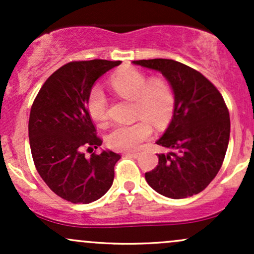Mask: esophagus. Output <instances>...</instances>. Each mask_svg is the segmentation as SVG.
<instances>
[{"label": "esophagus", "instance_id": "obj_1", "mask_svg": "<svg viewBox=\"0 0 254 254\" xmlns=\"http://www.w3.org/2000/svg\"><path fill=\"white\" fill-rule=\"evenodd\" d=\"M125 156H129V157H133V159H137L139 156L138 153H132V151H127V153L124 154Z\"/></svg>", "mask_w": 254, "mask_h": 254}]
</instances>
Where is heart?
Returning a JSON list of instances; mask_svg holds the SVG:
<instances>
[{"instance_id": "b5f03b06", "label": "heart", "mask_w": 254, "mask_h": 254, "mask_svg": "<svg viewBox=\"0 0 254 254\" xmlns=\"http://www.w3.org/2000/svg\"><path fill=\"white\" fill-rule=\"evenodd\" d=\"M111 84L122 98L135 101L136 117L142 119L133 124L116 125L107 135V144L115 150H136L153 132L148 120L156 127H162L170 121L176 106L174 92L164 78L149 80L147 75L135 68L119 70L112 77ZM87 111L99 125H104L109 119L107 99L100 87L90 90Z\"/></svg>"}]
</instances>
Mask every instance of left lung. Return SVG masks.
Returning <instances> with one entry per match:
<instances>
[{
	"label": "left lung",
	"instance_id": "8db88e82",
	"mask_svg": "<svg viewBox=\"0 0 254 254\" xmlns=\"http://www.w3.org/2000/svg\"><path fill=\"white\" fill-rule=\"evenodd\" d=\"M160 71L176 97L173 117L156 144L173 149L159 154V165L145 173L157 193L180 199L202 192L216 177L228 148L230 119L216 87L199 71L173 60L133 61Z\"/></svg>",
	"mask_w": 254,
	"mask_h": 254
}]
</instances>
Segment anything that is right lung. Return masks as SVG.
I'll use <instances>...</instances> for the list:
<instances>
[{
  "mask_svg": "<svg viewBox=\"0 0 254 254\" xmlns=\"http://www.w3.org/2000/svg\"><path fill=\"white\" fill-rule=\"evenodd\" d=\"M121 61H78L51 75L34 99L28 122L34 166L57 196L88 204L110 190L121 155L111 150L84 156L103 141L87 111L93 84Z\"/></svg>",
  "mask_w": 254,
  "mask_h": 254,
  "instance_id": "1",
  "label": "right lung"
}]
</instances>
